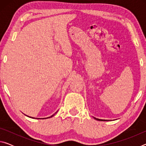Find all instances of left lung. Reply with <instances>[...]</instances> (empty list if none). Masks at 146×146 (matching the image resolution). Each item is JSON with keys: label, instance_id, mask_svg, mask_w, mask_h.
I'll list each match as a JSON object with an SVG mask.
<instances>
[{"label": "left lung", "instance_id": "8db88e82", "mask_svg": "<svg viewBox=\"0 0 146 146\" xmlns=\"http://www.w3.org/2000/svg\"><path fill=\"white\" fill-rule=\"evenodd\" d=\"M96 120H100V121H103V120H101V119H98V118H95ZM105 121V120H104Z\"/></svg>", "mask_w": 146, "mask_h": 146}]
</instances>
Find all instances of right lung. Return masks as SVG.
<instances>
[{"label": "right lung", "instance_id": "right-lung-1", "mask_svg": "<svg viewBox=\"0 0 146 146\" xmlns=\"http://www.w3.org/2000/svg\"><path fill=\"white\" fill-rule=\"evenodd\" d=\"M53 115H52V116H51V117H52ZM50 117H48V118H50ZM43 119H44V118H43Z\"/></svg>", "mask_w": 146, "mask_h": 146}]
</instances>
